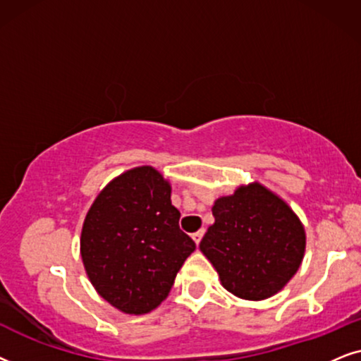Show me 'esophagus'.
<instances>
[{
  "label": "esophagus",
  "mask_w": 361,
  "mask_h": 361,
  "mask_svg": "<svg viewBox=\"0 0 361 361\" xmlns=\"http://www.w3.org/2000/svg\"><path fill=\"white\" fill-rule=\"evenodd\" d=\"M203 234H204V231L203 229H200V231H196V233H193V241L196 243V246H198V244L201 243V238H203Z\"/></svg>",
  "instance_id": "34e87169"
}]
</instances>
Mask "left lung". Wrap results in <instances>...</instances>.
I'll return each instance as SVG.
<instances>
[{
  "label": "left lung",
  "instance_id": "left-lung-1",
  "mask_svg": "<svg viewBox=\"0 0 361 361\" xmlns=\"http://www.w3.org/2000/svg\"><path fill=\"white\" fill-rule=\"evenodd\" d=\"M213 216L200 251L219 274L221 286L244 300H264L284 289L305 254V229L294 209L252 181L219 196Z\"/></svg>",
  "mask_w": 361,
  "mask_h": 361
}]
</instances>
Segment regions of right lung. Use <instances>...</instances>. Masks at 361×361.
I'll use <instances>...</instances> for the list:
<instances>
[{
    "label": "right lung",
    "instance_id": "obj_1",
    "mask_svg": "<svg viewBox=\"0 0 361 361\" xmlns=\"http://www.w3.org/2000/svg\"><path fill=\"white\" fill-rule=\"evenodd\" d=\"M171 185L157 168L115 176L85 214L80 257L97 294L128 315L155 310L196 249L178 226Z\"/></svg>",
    "mask_w": 361,
    "mask_h": 361
}]
</instances>
